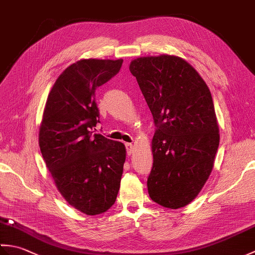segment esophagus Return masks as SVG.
I'll use <instances>...</instances> for the list:
<instances>
[{
  "label": "esophagus",
  "instance_id": "obj_1",
  "mask_svg": "<svg viewBox=\"0 0 255 255\" xmlns=\"http://www.w3.org/2000/svg\"><path fill=\"white\" fill-rule=\"evenodd\" d=\"M126 149H127L128 155H131L133 153V144L132 143H126Z\"/></svg>",
  "mask_w": 255,
  "mask_h": 255
}]
</instances>
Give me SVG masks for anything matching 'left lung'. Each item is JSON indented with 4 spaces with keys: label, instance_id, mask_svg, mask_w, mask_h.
Returning <instances> with one entry per match:
<instances>
[{
    "label": "left lung",
    "instance_id": "left-lung-1",
    "mask_svg": "<svg viewBox=\"0 0 255 255\" xmlns=\"http://www.w3.org/2000/svg\"><path fill=\"white\" fill-rule=\"evenodd\" d=\"M129 70L156 127L149 196L166 208L184 207L208 180L219 145L210 91L196 70L176 56L140 57Z\"/></svg>",
    "mask_w": 255,
    "mask_h": 255
}]
</instances>
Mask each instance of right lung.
<instances>
[{"instance_id": "add662e5", "label": "right lung", "mask_w": 255, "mask_h": 255, "mask_svg": "<svg viewBox=\"0 0 255 255\" xmlns=\"http://www.w3.org/2000/svg\"><path fill=\"white\" fill-rule=\"evenodd\" d=\"M123 59H82L59 75L46 102L39 147L58 191L89 216L114 205L126 160L124 143L92 131L100 123L95 90L122 68Z\"/></svg>"}]
</instances>
